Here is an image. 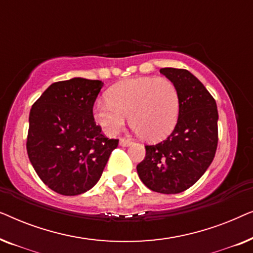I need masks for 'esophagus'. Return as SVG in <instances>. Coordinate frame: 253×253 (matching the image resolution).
<instances>
[{"mask_svg":"<svg viewBox=\"0 0 253 253\" xmlns=\"http://www.w3.org/2000/svg\"><path fill=\"white\" fill-rule=\"evenodd\" d=\"M131 141L130 139H126V138H121L120 139V145L121 146H129V145H131Z\"/></svg>","mask_w":253,"mask_h":253,"instance_id":"34e87169","label":"esophagus"}]
</instances>
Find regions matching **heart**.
I'll return each instance as SVG.
<instances>
[{"label": "heart", "instance_id": "heart-1", "mask_svg": "<svg viewBox=\"0 0 253 253\" xmlns=\"http://www.w3.org/2000/svg\"><path fill=\"white\" fill-rule=\"evenodd\" d=\"M107 102L93 106V119L109 136H115L130 117V126L143 139L158 141L174 130L179 114V93L165 77L127 79L107 92Z\"/></svg>", "mask_w": 253, "mask_h": 253}]
</instances>
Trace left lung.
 <instances>
[{
  "label": "left lung",
  "instance_id": "8db88e82",
  "mask_svg": "<svg viewBox=\"0 0 253 253\" xmlns=\"http://www.w3.org/2000/svg\"><path fill=\"white\" fill-rule=\"evenodd\" d=\"M160 74L178 89V120L167 139L145 146L146 155L137 172L152 191L172 195L192 186L212 164L219 114L215 100L191 72L162 68Z\"/></svg>",
  "mask_w": 253,
  "mask_h": 253
}]
</instances>
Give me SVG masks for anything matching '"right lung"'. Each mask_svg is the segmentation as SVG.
I'll return each instance as SVG.
<instances>
[{"instance_id":"1","label":"right lung","mask_w":253,"mask_h":253,"mask_svg":"<svg viewBox=\"0 0 253 253\" xmlns=\"http://www.w3.org/2000/svg\"><path fill=\"white\" fill-rule=\"evenodd\" d=\"M101 81L76 77L51 84L33 103L26 150L44 184L63 196L81 195L101 177L119 139H109L93 119Z\"/></svg>"}]
</instances>
